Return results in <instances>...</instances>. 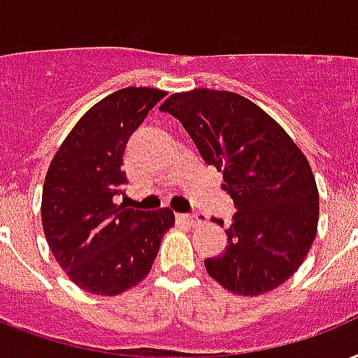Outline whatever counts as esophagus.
I'll use <instances>...</instances> for the list:
<instances>
[{
  "mask_svg": "<svg viewBox=\"0 0 358 358\" xmlns=\"http://www.w3.org/2000/svg\"><path fill=\"white\" fill-rule=\"evenodd\" d=\"M179 218H181V220H185V222H188V224H203V222H207V217H205V215H201V213L179 215Z\"/></svg>",
  "mask_w": 358,
  "mask_h": 358,
  "instance_id": "34e87169",
  "label": "esophagus"
}]
</instances>
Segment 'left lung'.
I'll list each match as a JSON object with an SVG mask.
<instances>
[{
	"mask_svg": "<svg viewBox=\"0 0 358 358\" xmlns=\"http://www.w3.org/2000/svg\"><path fill=\"white\" fill-rule=\"evenodd\" d=\"M160 110L181 121L201 159L222 171V188L237 209L226 250L205 259L209 276L250 297L284 284L308 254L320 217V194L303 151L237 93H176Z\"/></svg>",
	"mask_w": 358,
	"mask_h": 358,
	"instance_id": "8db88e82",
	"label": "left lung"
}]
</instances>
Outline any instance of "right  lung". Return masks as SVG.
Segmentation results:
<instances>
[{
  "label": "right lung",
  "mask_w": 358,
  "mask_h": 358,
  "mask_svg": "<svg viewBox=\"0 0 358 358\" xmlns=\"http://www.w3.org/2000/svg\"><path fill=\"white\" fill-rule=\"evenodd\" d=\"M166 93L124 87L96 102L71 130L46 173L43 228L69 278L95 295H117L151 271L160 239L173 228L168 207L140 210L115 203L127 173L123 155L149 110Z\"/></svg>",
  "instance_id": "right-lung-1"
}]
</instances>
